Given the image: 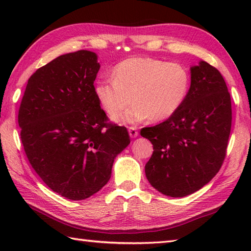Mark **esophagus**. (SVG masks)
<instances>
[{
  "mask_svg": "<svg viewBox=\"0 0 251 251\" xmlns=\"http://www.w3.org/2000/svg\"><path fill=\"white\" fill-rule=\"evenodd\" d=\"M128 132H129L130 138H136V137H138V135H139V134H138V130H137L136 127H129Z\"/></svg>",
  "mask_w": 251,
  "mask_h": 251,
  "instance_id": "obj_1",
  "label": "esophagus"
}]
</instances>
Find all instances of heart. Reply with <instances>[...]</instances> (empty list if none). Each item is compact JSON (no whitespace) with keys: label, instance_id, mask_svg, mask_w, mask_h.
Wrapping results in <instances>:
<instances>
[{"label":"heart","instance_id":"heart-1","mask_svg":"<svg viewBox=\"0 0 251 251\" xmlns=\"http://www.w3.org/2000/svg\"><path fill=\"white\" fill-rule=\"evenodd\" d=\"M190 73L180 63L149 57H132L116 65L113 78L100 79L94 92L101 108L111 117L122 114L128 124L149 117L151 122L169 119L182 105L189 93Z\"/></svg>","mask_w":251,"mask_h":251}]
</instances>
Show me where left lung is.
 I'll return each instance as SVG.
<instances>
[{
  "label": "left lung",
  "mask_w": 251,
  "mask_h": 251,
  "mask_svg": "<svg viewBox=\"0 0 251 251\" xmlns=\"http://www.w3.org/2000/svg\"><path fill=\"white\" fill-rule=\"evenodd\" d=\"M190 70L191 86L180 109L140 132L154 150L146 164L147 179L172 197L194 193L215 177L231 132V97L221 73L206 61Z\"/></svg>",
  "instance_id": "obj_1"
}]
</instances>
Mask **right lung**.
<instances>
[{"label": "right lung", "instance_id": "obj_1", "mask_svg": "<svg viewBox=\"0 0 251 251\" xmlns=\"http://www.w3.org/2000/svg\"><path fill=\"white\" fill-rule=\"evenodd\" d=\"M100 69L94 51L57 57L32 74L19 108L20 137L31 166L56 193L81 201L111 178L129 145L126 127L108 124L94 92Z\"/></svg>", "mask_w": 251, "mask_h": 251}]
</instances>
